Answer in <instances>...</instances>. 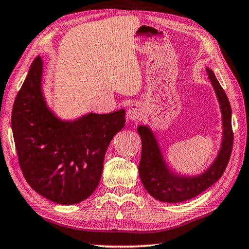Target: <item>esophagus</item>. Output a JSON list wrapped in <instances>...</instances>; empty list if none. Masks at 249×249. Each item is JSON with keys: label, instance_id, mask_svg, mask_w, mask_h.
Masks as SVG:
<instances>
[{"label": "esophagus", "instance_id": "esophagus-1", "mask_svg": "<svg viewBox=\"0 0 249 249\" xmlns=\"http://www.w3.org/2000/svg\"><path fill=\"white\" fill-rule=\"evenodd\" d=\"M127 116L131 118L132 121H140L143 116L142 107H141L137 103L132 104V105L128 107Z\"/></svg>", "mask_w": 249, "mask_h": 249}]
</instances>
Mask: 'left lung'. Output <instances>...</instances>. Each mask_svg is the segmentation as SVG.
<instances>
[{
	"label": "left lung",
	"instance_id": "left-lung-1",
	"mask_svg": "<svg viewBox=\"0 0 249 249\" xmlns=\"http://www.w3.org/2000/svg\"><path fill=\"white\" fill-rule=\"evenodd\" d=\"M206 70L220 104L224 136L216 161L205 173L192 178L174 176L165 166L158 142L151 129L146 126H139L137 128L142 140V154L139 165L140 178L145 190L160 201L173 203L195 198L220 179L231 159L233 143L231 107L227 95L213 75V70L209 68Z\"/></svg>",
	"mask_w": 249,
	"mask_h": 249
}]
</instances>
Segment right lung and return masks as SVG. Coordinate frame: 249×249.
Returning <instances> with one entry per match:
<instances>
[{"label":"right lung","instance_id":"1","mask_svg":"<svg viewBox=\"0 0 249 249\" xmlns=\"http://www.w3.org/2000/svg\"><path fill=\"white\" fill-rule=\"evenodd\" d=\"M41 76L38 55L18 92L11 116L18 164L36 192L60 205H75L97 188L107 147L125 125V110L90 113L62 122L48 109Z\"/></svg>","mask_w":249,"mask_h":249}]
</instances>
